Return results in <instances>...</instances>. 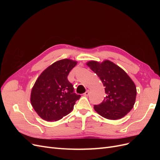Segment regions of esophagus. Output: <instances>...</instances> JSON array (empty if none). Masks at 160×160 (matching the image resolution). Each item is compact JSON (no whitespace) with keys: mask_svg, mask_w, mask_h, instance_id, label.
I'll list each match as a JSON object with an SVG mask.
<instances>
[{"mask_svg":"<svg viewBox=\"0 0 160 160\" xmlns=\"http://www.w3.org/2000/svg\"><path fill=\"white\" fill-rule=\"evenodd\" d=\"M84 95H85V96H89V90L86 91V92L84 93Z\"/></svg>","mask_w":160,"mask_h":160,"instance_id":"esophagus-1","label":"esophagus"}]
</instances>
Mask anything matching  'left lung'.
<instances>
[{"instance_id": "1", "label": "left lung", "mask_w": 160, "mask_h": 160, "mask_svg": "<svg viewBox=\"0 0 160 160\" xmlns=\"http://www.w3.org/2000/svg\"><path fill=\"white\" fill-rule=\"evenodd\" d=\"M87 65L102 81L106 93L102 102L94 105L95 110L108 119L123 118L133 108L136 98V87L133 81L122 68L110 61L101 63L91 61Z\"/></svg>"}]
</instances>
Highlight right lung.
<instances>
[{
	"label": "right lung",
	"instance_id": "obj_1",
	"mask_svg": "<svg viewBox=\"0 0 160 160\" xmlns=\"http://www.w3.org/2000/svg\"><path fill=\"white\" fill-rule=\"evenodd\" d=\"M77 62L62 59L52 63L38 77L32 89L31 102L40 117L47 122L58 121L73 109L80 95L67 77Z\"/></svg>",
	"mask_w": 160,
	"mask_h": 160
}]
</instances>
